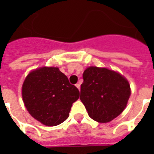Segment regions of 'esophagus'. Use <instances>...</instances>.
Returning a JSON list of instances; mask_svg holds the SVG:
<instances>
[{
	"label": "esophagus",
	"mask_w": 154,
	"mask_h": 154,
	"mask_svg": "<svg viewBox=\"0 0 154 154\" xmlns=\"http://www.w3.org/2000/svg\"><path fill=\"white\" fill-rule=\"evenodd\" d=\"M76 87H77V88H78V90H80V87H81V84L79 83V82H78V83H77L76 84Z\"/></svg>",
	"instance_id": "obj_1"
}]
</instances>
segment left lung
<instances>
[{
	"instance_id": "1",
	"label": "left lung",
	"mask_w": 154,
	"mask_h": 154,
	"mask_svg": "<svg viewBox=\"0 0 154 154\" xmlns=\"http://www.w3.org/2000/svg\"><path fill=\"white\" fill-rule=\"evenodd\" d=\"M82 77L80 100L91 119L107 123L122 113L130 96L129 82L122 75L105 67H89Z\"/></svg>"
}]
</instances>
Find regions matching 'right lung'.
Listing matches in <instances>:
<instances>
[{
  "label": "right lung",
  "instance_id": "right-lung-1",
  "mask_svg": "<svg viewBox=\"0 0 154 154\" xmlns=\"http://www.w3.org/2000/svg\"><path fill=\"white\" fill-rule=\"evenodd\" d=\"M79 95L78 89L57 67H43L33 71L22 86L23 101L29 113L47 126L65 121Z\"/></svg>",
  "mask_w": 154,
  "mask_h": 154
}]
</instances>
